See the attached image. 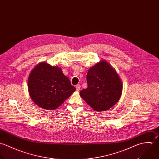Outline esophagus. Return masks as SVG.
Instances as JSON below:
<instances>
[{"instance_id": "esophagus-1", "label": "esophagus", "mask_w": 159, "mask_h": 159, "mask_svg": "<svg viewBox=\"0 0 159 159\" xmlns=\"http://www.w3.org/2000/svg\"><path fill=\"white\" fill-rule=\"evenodd\" d=\"M76 90H77V91H80V88H81V86H80V84H77V85L76 86Z\"/></svg>"}]
</instances>
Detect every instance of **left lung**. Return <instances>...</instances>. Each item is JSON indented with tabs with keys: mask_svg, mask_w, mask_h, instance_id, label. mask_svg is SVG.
<instances>
[{
	"mask_svg": "<svg viewBox=\"0 0 159 159\" xmlns=\"http://www.w3.org/2000/svg\"><path fill=\"white\" fill-rule=\"evenodd\" d=\"M88 88L80 93L81 97L98 111H105L120 99L122 83L115 70L105 60L96 63L88 71Z\"/></svg>",
	"mask_w": 159,
	"mask_h": 159,
	"instance_id": "obj_1",
	"label": "left lung"
}]
</instances>
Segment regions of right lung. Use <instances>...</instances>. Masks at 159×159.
Wrapping results in <instances>:
<instances>
[{"label": "right lung", "instance_id": "add662e5", "mask_svg": "<svg viewBox=\"0 0 159 159\" xmlns=\"http://www.w3.org/2000/svg\"><path fill=\"white\" fill-rule=\"evenodd\" d=\"M28 86L32 100L46 110L57 108L76 90L60 68L46 62L38 64L31 71Z\"/></svg>", "mask_w": 159, "mask_h": 159}]
</instances>
